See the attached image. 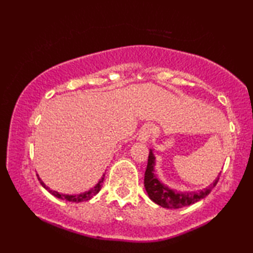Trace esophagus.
Segmentation results:
<instances>
[{"instance_id": "obj_1", "label": "esophagus", "mask_w": 253, "mask_h": 253, "mask_svg": "<svg viewBox=\"0 0 253 253\" xmlns=\"http://www.w3.org/2000/svg\"><path fill=\"white\" fill-rule=\"evenodd\" d=\"M153 132H154V126H152V124H145V126L141 127L138 140L141 141V143H146V141H148V139L152 137Z\"/></svg>"}]
</instances>
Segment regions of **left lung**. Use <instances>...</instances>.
Returning a JSON list of instances; mask_svg holds the SVG:
<instances>
[{
    "label": "left lung",
    "instance_id": "left-lung-1",
    "mask_svg": "<svg viewBox=\"0 0 253 253\" xmlns=\"http://www.w3.org/2000/svg\"><path fill=\"white\" fill-rule=\"evenodd\" d=\"M155 166V157L153 151L150 150L147 161V168L145 171L144 178V186L146 189V192L152 202H154L158 205H160L165 209H181V207L189 206L191 204L199 202L200 199H204L209 193L212 191V189L219 182L220 174L217 177L214 179L213 183L207 188L199 190V191L192 192H178L176 190H172L165 185L164 183L159 181L154 172Z\"/></svg>",
    "mask_w": 253,
    "mask_h": 253
}]
</instances>
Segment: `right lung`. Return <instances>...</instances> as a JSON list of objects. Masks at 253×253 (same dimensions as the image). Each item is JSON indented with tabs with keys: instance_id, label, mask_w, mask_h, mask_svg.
Returning a JSON list of instances; mask_svg holds the SVG:
<instances>
[{
	"instance_id": "1",
	"label": "right lung",
	"mask_w": 253,
	"mask_h": 253,
	"mask_svg": "<svg viewBox=\"0 0 253 253\" xmlns=\"http://www.w3.org/2000/svg\"><path fill=\"white\" fill-rule=\"evenodd\" d=\"M38 178H39V181L41 183V185L43 186L44 189L47 190V191H49L51 195L57 197V198H60L62 200H67V202H72V203H81V202H86V200H89L92 198L93 196H95L96 193H98L100 190H101V186H102V183H103V179H105V175L102 176L101 179L96 183L95 186H93L92 189H89L88 191L86 192H83V193H79V195H64V193H60L57 191H54V190H50L48 186L44 184V183L41 181L39 176H38Z\"/></svg>"
}]
</instances>
